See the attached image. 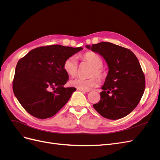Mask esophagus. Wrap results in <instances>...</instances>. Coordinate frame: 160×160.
I'll return each mask as SVG.
<instances>
[{"instance_id": "34e87169", "label": "esophagus", "mask_w": 160, "mask_h": 160, "mask_svg": "<svg viewBox=\"0 0 160 160\" xmlns=\"http://www.w3.org/2000/svg\"><path fill=\"white\" fill-rule=\"evenodd\" d=\"M79 91H81L82 92H83V93H88V92H89V90H83V89H78Z\"/></svg>"}]
</instances>
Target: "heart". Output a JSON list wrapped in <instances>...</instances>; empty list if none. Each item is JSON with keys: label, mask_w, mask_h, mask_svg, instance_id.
I'll return each mask as SVG.
<instances>
[{"label": "heart", "mask_w": 160, "mask_h": 160, "mask_svg": "<svg viewBox=\"0 0 160 160\" xmlns=\"http://www.w3.org/2000/svg\"><path fill=\"white\" fill-rule=\"evenodd\" d=\"M81 59L83 61L88 62L89 64L93 66V69H91L90 76L91 78L89 79H82L77 77L70 81L71 86L75 87L77 89H81L83 90H89L94 88L98 83V78L99 81H103L106 78V71L103 69V61L102 57L96 52L93 51H88L85 52L81 56ZM62 68L66 73L73 77L76 76L78 72V63L73 56H71L65 60L62 65ZM95 76L97 78L93 77Z\"/></svg>", "instance_id": "heart-1"}]
</instances>
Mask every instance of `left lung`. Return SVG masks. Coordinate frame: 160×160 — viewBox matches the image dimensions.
I'll return each mask as SVG.
<instances>
[{"mask_svg":"<svg viewBox=\"0 0 160 160\" xmlns=\"http://www.w3.org/2000/svg\"><path fill=\"white\" fill-rule=\"evenodd\" d=\"M107 61L109 72L99 102L94 109L103 118L119 119L137 107L146 88V79L138 58L129 49L108 42L87 45Z\"/></svg>","mask_w":160,"mask_h":160,"instance_id":"8db88e82","label":"left lung"}]
</instances>
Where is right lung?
Here are the masks:
<instances>
[{
  "mask_svg": "<svg viewBox=\"0 0 160 160\" xmlns=\"http://www.w3.org/2000/svg\"><path fill=\"white\" fill-rule=\"evenodd\" d=\"M83 49L60 45L35 48L17 62L12 89L27 112L44 119L55 115L76 88H64L69 80L62 68L65 60Z\"/></svg>",
  "mask_w": 160,
  "mask_h": 160,
  "instance_id": "right-lung-1",
  "label": "right lung"
}]
</instances>
